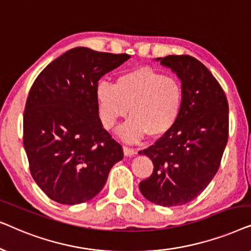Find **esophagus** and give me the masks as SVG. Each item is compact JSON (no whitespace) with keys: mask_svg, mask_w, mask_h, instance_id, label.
<instances>
[{"mask_svg":"<svg viewBox=\"0 0 251 251\" xmlns=\"http://www.w3.org/2000/svg\"><path fill=\"white\" fill-rule=\"evenodd\" d=\"M123 152H125V155L126 156H132V155H135V154L137 153L136 150L130 149V147H128V146H123Z\"/></svg>","mask_w":251,"mask_h":251,"instance_id":"34e87169","label":"esophagus"}]
</instances>
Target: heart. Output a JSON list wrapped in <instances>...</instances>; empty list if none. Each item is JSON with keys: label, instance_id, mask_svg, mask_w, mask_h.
Instances as JSON below:
<instances>
[{"label": "heart", "instance_id": "obj_1", "mask_svg": "<svg viewBox=\"0 0 251 251\" xmlns=\"http://www.w3.org/2000/svg\"><path fill=\"white\" fill-rule=\"evenodd\" d=\"M96 100L100 121L107 130L129 111L131 119L119 133L133 143L145 135L160 138L174 128L183 109L184 88L176 76L139 67L120 75L114 84L99 82Z\"/></svg>", "mask_w": 251, "mask_h": 251}]
</instances>
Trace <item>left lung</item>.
I'll return each mask as SVG.
<instances>
[{"label": "left lung", "instance_id": "obj_1", "mask_svg": "<svg viewBox=\"0 0 251 251\" xmlns=\"http://www.w3.org/2000/svg\"><path fill=\"white\" fill-rule=\"evenodd\" d=\"M156 60L180 78L184 105L174 128L139 152L154 166L139 190L153 203L174 207L194 200L218 171L228 139V102L214 75L194 57Z\"/></svg>", "mask_w": 251, "mask_h": 251}]
</instances>
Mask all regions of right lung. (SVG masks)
Instances as JSON below:
<instances>
[{
    "label": "right lung",
    "mask_w": 251,
    "mask_h": 251,
    "mask_svg": "<svg viewBox=\"0 0 251 251\" xmlns=\"http://www.w3.org/2000/svg\"><path fill=\"white\" fill-rule=\"evenodd\" d=\"M129 58L74 48L34 81L24 112V147L32 177L51 200L70 205L91 200L123 159L122 146L102 128L96 87Z\"/></svg>",
    "instance_id": "1"
}]
</instances>
